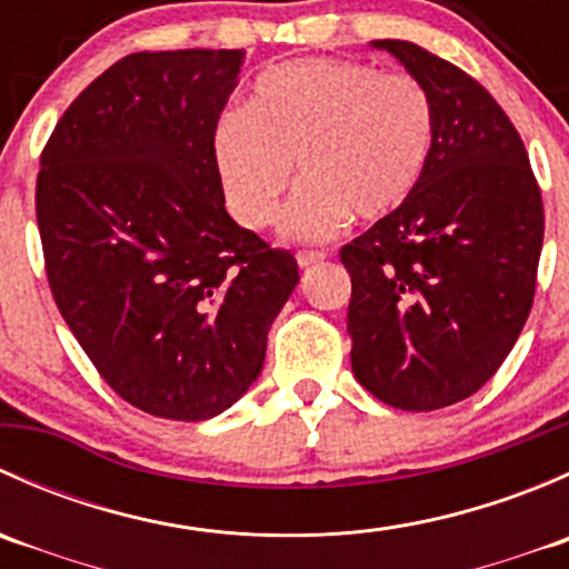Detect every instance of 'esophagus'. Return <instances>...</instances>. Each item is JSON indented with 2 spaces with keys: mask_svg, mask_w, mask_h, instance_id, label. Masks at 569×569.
<instances>
[{
  "mask_svg": "<svg viewBox=\"0 0 569 569\" xmlns=\"http://www.w3.org/2000/svg\"><path fill=\"white\" fill-rule=\"evenodd\" d=\"M327 258V252L321 250H300L297 252V263L300 267H313V263H321Z\"/></svg>",
  "mask_w": 569,
  "mask_h": 569,
  "instance_id": "34e87169",
  "label": "esophagus"
}]
</instances>
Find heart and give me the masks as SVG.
Wrapping results in <instances>:
<instances>
[{
  "instance_id": "heart-1",
  "label": "heart",
  "mask_w": 569,
  "mask_h": 569,
  "mask_svg": "<svg viewBox=\"0 0 569 569\" xmlns=\"http://www.w3.org/2000/svg\"><path fill=\"white\" fill-rule=\"evenodd\" d=\"M438 112L412 73L369 62L306 57L263 71L244 109H228L211 131V162L231 214L267 228L297 164L300 189L283 233L325 242L349 222L399 209L427 176Z\"/></svg>"
}]
</instances>
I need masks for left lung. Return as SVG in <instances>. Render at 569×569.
Returning a JSON list of instances; mask_svg holds the SVG:
<instances>
[{
  "label": "left lung",
  "mask_w": 569,
  "mask_h": 569,
  "mask_svg": "<svg viewBox=\"0 0 569 569\" xmlns=\"http://www.w3.org/2000/svg\"><path fill=\"white\" fill-rule=\"evenodd\" d=\"M375 46L427 84L438 140L416 192L341 248L349 355L366 391L429 412L479 391L518 341L537 289L542 192L518 129L473 77L410 40Z\"/></svg>",
  "instance_id": "8db88e82"
}]
</instances>
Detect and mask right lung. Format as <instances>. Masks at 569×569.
I'll return each mask as SVG.
<instances>
[{
  "mask_svg": "<svg viewBox=\"0 0 569 569\" xmlns=\"http://www.w3.org/2000/svg\"><path fill=\"white\" fill-rule=\"evenodd\" d=\"M242 57H123L73 99L40 153L51 297L107 386L170 421H206L248 391L300 280L289 250L231 220L211 162Z\"/></svg>",
  "mask_w": 569,
  "mask_h": 569,
  "instance_id": "right-lung-1",
  "label": "right lung"
}]
</instances>
